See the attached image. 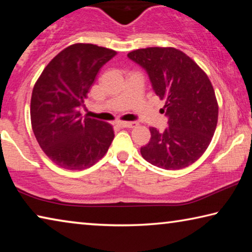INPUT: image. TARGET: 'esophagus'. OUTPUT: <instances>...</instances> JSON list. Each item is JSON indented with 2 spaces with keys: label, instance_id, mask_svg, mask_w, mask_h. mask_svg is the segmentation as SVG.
Listing matches in <instances>:
<instances>
[{
  "label": "esophagus",
  "instance_id": "esophagus-1",
  "mask_svg": "<svg viewBox=\"0 0 252 252\" xmlns=\"http://www.w3.org/2000/svg\"><path fill=\"white\" fill-rule=\"evenodd\" d=\"M118 126H120L121 127H134L138 126V122L135 121H129V122H118Z\"/></svg>",
  "mask_w": 252,
  "mask_h": 252
}]
</instances>
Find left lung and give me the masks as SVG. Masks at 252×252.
<instances>
[{
    "instance_id": "8db88e82",
    "label": "left lung",
    "mask_w": 252,
    "mask_h": 252,
    "mask_svg": "<svg viewBox=\"0 0 252 252\" xmlns=\"http://www.w3.org/2000/svg\"><path fill=\"white\" fill-rule=\"evenodd\" d=\"M147 72L153 91L165 100L168 127H150L144 160L165 170H180L197 161L211 142L218 103L207 74L188 55L173 48H147L127 54Z\"/></svg>"
}]
</instances>
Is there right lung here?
I'll use <instances>...</instances> for the list:
<instances>
[{
  "mask_svg": "<svg viewBox=\"0 0 252 252\" xmlns=\"http://www.w3.org/2000/svg\"><path fill=\"white\" fill-rule=\"evenodd\" d=\"M116 51L78 43L61 51L33 88L31 122L42 150L69 170L91 167L113 141L109 123L83 117L81 110L97 72Z\"/></svg>",
  "mask_w": 252,
  "mask_h": 252,
  "instance_id": "obj_1",
  "label": "right lung"
}]
</instances>
